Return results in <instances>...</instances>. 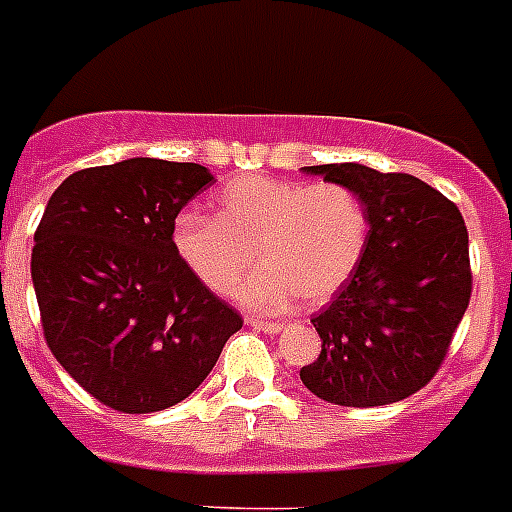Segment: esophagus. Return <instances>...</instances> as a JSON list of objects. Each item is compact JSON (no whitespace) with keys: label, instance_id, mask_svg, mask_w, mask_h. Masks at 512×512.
Here are the masks:
<instances>
[{"label":"esophagus","instance_id":"obj_1","mask_svg":"<svg viewBox=\"0 0 512 512\" xmlns=\"http://www.w3.org/2000/svg\"><path fill=\"white\" fill-rule=\"evenodd\" d=\"M249 327L260 329L265 335H279L287 329V324H279V321H263V319H249Z\"/></svg>","mask_w":512,"mask_h":512}]
</instances>
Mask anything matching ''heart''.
Masks as SVG:
<instances>
[{"label": "heart", "mask_w": 512, "mask_h": 512, "mask_svg": "<svg viewBox=\"0 0 512 512\" xmlns=\"http://www.w3.org/2000/svg\"><path fill=\"white\" fill-rule=\"evenodd\" d=\"M175 249L185 268L215 295L239 289L249 311L276 313L300 297L319 305L335 297L364 260L369 212L342 183L305 185L271 175H239L217 191L215 217L180 215Z\"/></svg>", "instance_id": "obj_1"}]
</instances>
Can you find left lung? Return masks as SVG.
<instances>
[{
    "instance_id": "1",
    "label": "left lung",
    "mask_w": 512,
    "mask_h": 512,
    "mask_svg": "<svg viewBox=\"0 0 512 512\" xmlns=\"http://www.w3.org/2000/svg\"><path fill=\"white\" fill-rule=\"evenodd\" d=\"M364 199L369 244L332 303L313 316L321 353L300 369L313 396L385 406L425 388L468 311V228L457 204L404 172L366 164L303 167Z\"/></svg>"
}]
</instances>
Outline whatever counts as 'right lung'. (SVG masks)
Returning <instances> with one entry per match:
<instances>
[{
	"instance_id": "right-lung-1",
	"label": "right lung",
	"mask_w": 512,
	"mask_h": 512,
	"mask_svg": "<svg viewBox=\"0 0 512 512\" xmlns=\"http://www.w3.org/2000/svg\"><path fill=\"white\" fill-rule=\"evenodd\" d=\"M212 183L201 164L138 156L68 175L44 207L31 252L44 337L116 412L180 404L241 329L172 241L177 212Z\"/></svg>"
}]
</instances>
